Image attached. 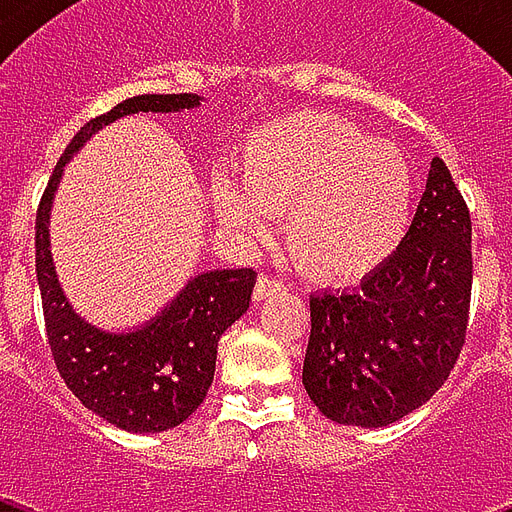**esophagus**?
I'll list each match as a JSON object with an SVG mask.
<instances>
[{
	"label": "esophagus",
	"instance_id": "34e87169",
	"mask_svg": "<svg viewBox=\"0 0 512 512\" xmlns=\"http://www.w3.org/2000/svg\"><path fill=\"white\" fill-rule=\"evenodd\" d=\"M281 289H284V284H281L279 279H273V276H268V273H260L255 284V300H265V297L276 295V292H281Z\"/></svg>",
	"mask_w": 512,
	"mask_h": 512
}]
</instances>
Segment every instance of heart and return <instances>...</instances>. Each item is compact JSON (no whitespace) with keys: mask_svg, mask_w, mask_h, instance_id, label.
I'll return each mask as SVG.
<instances>
[{"mask_svg":"<svg viewBox=\"0 0 512 512\" xmlns=\"http://www.w3.org/2000/svg\"><path fill=\"white\" fill-rule=\"evenodd\" d=\"M217 217L244 239H263L284 212L292 263L316 281H356L404 239L414 172L390 143L329 114L260 124L241 143L239 177H212Z\"/></svg>","mask_w":512,"mask_h":512,"instance_id":"obj_1","label":"heart"}]
</instances>
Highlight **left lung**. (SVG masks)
<instances>
[{
	"mask_svg": "<svg viewBox=\"0 0 512 512\" xmlns=\"http://www.w3.org/2000/svg\"><path fill=\"white\" fill-rule=\"evenodd\" d=\"M470 233L468 204L436 156L396 252L353 292L311 297L303 385L324 417L382 428L444 385L468 335Z\"/></svg>",
	"mask_w": 512,
	"mask_h": 512,
	"instance_id": "1",
	"label": "left lung"
}]
</instances>
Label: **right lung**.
I'll return each instance as SVG.
<instances>
[{
    "label": "right lung",
    "instance_id": "right-lung-1",
    "mask_svg": "<svg viewBox=\"0 0 512 512\" xmlns=\"http://www.w3.org/2000/svg\"><path fill=\"white\" fill-rule=\"evenodd\" d=\"M193 106H199V95L191 92L135 95L90 119L63 151L36 209V279L55 366L87 409L130 433H162L199 409L215 377L217 342L249 308L257 273L252 268L201 273L151 324L127 335H108L79 319L60 292L47 231L52 196L68 159L100 127L138 111L170 114Z\"/></svg>",
    "mask_w": 512,
    "mask_h": 512
}]
</instances>
